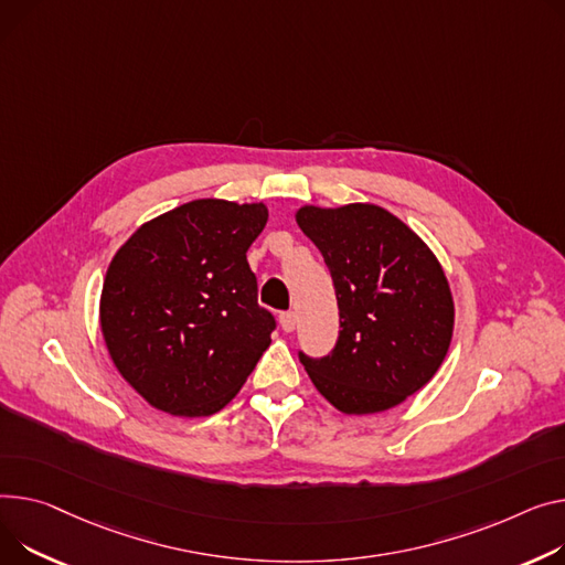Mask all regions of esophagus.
I'll return each mask as SVG.
<instances>
[{
	"instance_id": "esophagus-1",
	"label": "esophagus",
	"mask_w": 565,
	"mask_h": 565,
	"mask_svg": "<svg viewBox=\"0 0 565 565\" xmlns=\"http://www.w3.org/2000/svg\"><path fill=\"white\" fill-rule=\"evenodd\" d=\"M279 322H281V329L284 331H295V324H297V316L292 313V311H284L281 316H279Z\"/></svg>"
}]
</instances>
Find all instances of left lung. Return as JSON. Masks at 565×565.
Here are the masks:
<instances>
[{
  "label": "left lung",
  "instance_id": "1",
  "mask_svg": "<svg viewBox=\"0 0 565 565\" xmlns=\"http://www.w3.org/2000/svg\"><path fill=\"white\" fill-rule=\"evenodd\" d=\"M297 224L333 279L341 331L333 350L299 352L313 386L343 413H377L420 391L440 367L455 302L429 247L374 204L305 206Z\"/></svg>",
  "mask_w": 565,
  "mask_h": 565
}]
</instances>
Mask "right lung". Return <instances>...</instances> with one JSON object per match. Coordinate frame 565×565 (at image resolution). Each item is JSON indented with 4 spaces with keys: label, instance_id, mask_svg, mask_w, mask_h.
Instances as JSON below:
<instances>
[{
    "label": "right lung",
    "instance_id": "add662e5",
    "mask_svg": "<svg viewBox=\"0 0 565 565\" xmlns=\"http://www.w3.org/2000/svg\"><path fill=\"white\" fill-rule=\"evenodd\" d=\"M266 222L263 204L195 200L142 224L113 256L102 333L122 377L152 406L211 416L268 350L277 320L258 305L247 263Z\"/></svg>",
    "mask_w": 565,
    "mask_h": 565
}]
</instances>
